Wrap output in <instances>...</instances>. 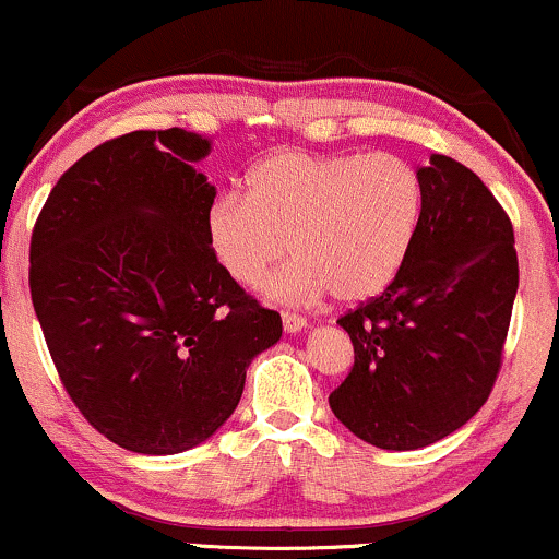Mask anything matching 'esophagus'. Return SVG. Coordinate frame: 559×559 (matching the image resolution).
I'll return each mask as SVG.
<instances>
[{"mask_svg":"<svg viewBox=\"0 0 559 559\" xmlns=\"http://www.w3.org/2000/svg\"><path fill=\"white\" fill-rule=\"evenodd\" d=\"M281 321H284V331L286 334H299L305 326H308V318L297 316V312H281Z\"/></svg>","mask_w":559,"mask_h":559,"instance_id":"esophagus-1","label":"esophagus"}]
</instances>
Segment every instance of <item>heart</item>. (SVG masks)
Returning <instances> with one entry per match:
<instances>
[{"mask_svg":"<svg viewBox=\"0 0 559 559\" xmlns=\"http://www.w3.org/2000/svg\"><path fill=\"white\" fill-rule=\"evenodd\" d=\"M425 188L395 153L278 151L247 175V199L228 193L206 214V243L241 286H260L286 251L294 260L265 284L275 299L331 292L355 305L401 273L419 230Z\"/></svg>","mask_w":559,"mask_h":559,"instance_id":"b5f03b06","label":"heart"}]
</instances>
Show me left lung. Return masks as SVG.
<instances>
[{
  "label": "left lung",
  "mask_w": 559,
  "mask_h": 559,
  "mask_svg": "<svg viewBox=\"0 0 559 559\" xmlns=\"http://www.w3.org/2000/svg\"><path fill=\"white\" fill-rule=\"evenodd\" d=\"M419 230L395 281L340 318L355 364L329 395L349 432L414 451L480 411L501 369L518 294L507 212L464 164L432 153Z\"/></svg>",
  "instance_id": "obj_1"
}]
</instances>
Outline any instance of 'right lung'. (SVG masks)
Here are the masks:
<instances>
[{
  "label": "right lung",
  "instance_id": "add662e5",
  "mask_svg": "<svg viewBox=\"0 0 559 559\" xmlns=\"http://www.w3.org/2000/svg\"><path fill=\"white\" fill-rule=\"evenodd\" d=\"M210 151L177 127L108 140L60 177L31 233V302L60 382L134 453L212 438L284 331L206 243L217 190L193 164Z\"/></svg>",
  "mask_w": 559,
  "mask_h": 559
}]
</instances>
